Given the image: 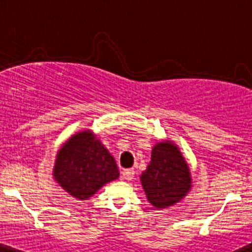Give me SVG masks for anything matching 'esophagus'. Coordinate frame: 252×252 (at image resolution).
<instances>
[{
    "label": "esophagus",
    "instance_id": "esophagus-1",
    "mask_svg": "<svg viewBox=\"0 0 252 252\" xmlns=\"http://www.w3.org/2000/svg\"><path fill=\"white\" fill-rule=\"evenodd\" d=\"M134 173H135V171L133 168H128V170L123 171L122 177H123L124 181H131L134 178Z\"/></svg>",
    "mask_w": 252,
    "mask_h": 252
}]
</instances>
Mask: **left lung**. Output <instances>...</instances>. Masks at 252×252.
Segmentation results:
<instances>
[{
	"mask_svg": "<svg viewBox=\"0 0 252 252\" xmlns=\"http://www.w3.org/2000/svg\"><path fill=\"white\" fill-rule=\"evenodd\" d=\"M140 181L149 203L158 209L181 202L192 187L189 167L180 149L170 140L154 146L151 161Z\"/></svg>",
	"mask_w": 252,
	"mask_h": 252,
	"instance_id": "obj_1",
	"label": "left lung"
}]
</instances>
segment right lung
Returning a JSON list of instances; mask_svg holds the SVG:
<instances>
[{"instance_id":"obj_1","label":"right lung","mask_w":252,"mask_h":252,"mask_svg":"<svg viewBox=\"0 0 252 252\" xmlns=\"http://www.w3.org/2000/svg\"><path fill=\"white\" fill-rule=\"evenodd\" d=\"M54 180L77 199H89L119 177L116 160L91 130L72 135L56 155Z\"/></svg>"}]
</instances>
